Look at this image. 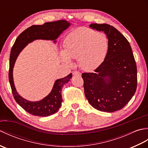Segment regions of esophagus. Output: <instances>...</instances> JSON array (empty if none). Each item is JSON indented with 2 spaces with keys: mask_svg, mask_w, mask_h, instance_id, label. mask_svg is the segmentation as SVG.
I'll use <instances>...</instances> for the list:
<instances>
[{
  "mask_svg": "<svg viewBox=\"0 0 148 148\" xmlns=\"http://www.w3.org/2000/svg\"><path fill=\"white\" fill-rule=\"evenodd\" d=\"M72 74H73L74 76H76V75H78V76H81V74L80 73V72L79 71H77L72 72Z\"/></svg>",
  "mask_w": 148,
  "mask_h": 148,
  "instance_id": "34e87169",
  "label": "esophagus"
}]
</instances>
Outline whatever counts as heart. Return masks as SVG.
Here are the masks:
<instances>
[{"mask_svg": "<svg viewBox=\"0 0 148 148\" xmlns=\"http://www.w3.org/2000/svg\"><path fill=\"white\" fill-rule=\"evenodd\" d=\"M108 39L104 34L88 28H79L69 34L64 42V51L60 53L62 60L69 65L70 59H77L85 71L96 69L106 58Z\"/></svg>", "mask_w": 148, "mask_h": 148, "instance_id": "heart-1", "label": "heart"}]
</instances>
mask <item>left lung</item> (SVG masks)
<instances>
[{
  "label": "left lung",
  "instance_id": "8db88e82",
  "mask_svg": "<svg viewBox=\"0 0 148 148\" xmlns=\"http://www.w3.org/2000/svg\"><path fill=\"white\" fill-rule=\"evenodd\" d=\"M90 27L106 34L109 48L95 72L83 73L84 94L95 109L115 112L127 104L137 89V66L132 50L127 39L114 27L92 23Z\"/></svg>",
  "mask_w": 148,
  "mask_h": 148
}]
</instances>
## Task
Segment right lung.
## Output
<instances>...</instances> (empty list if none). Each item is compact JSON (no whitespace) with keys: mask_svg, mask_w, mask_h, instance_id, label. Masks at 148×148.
<instances>
[{"mask_svg":"<svg viewBox=\"0 0 148 148\" xmlns=\"http://www.w3.org/2000/svg\"><path fill=\"white\" fill-rule=\"evenodd\" d=\"M71 23L66 20L47 22L42 25H32L28 28L18 36L12 46L9 58V80L12 95L19 105L30 114L45 117L58 111L62 102V90L65 84L72 78V74L61 79H56L53 88L48 95L39 101L32 102L25 99L18 93L13 80V68L19 54L29 43L37 39L52 40L56 43V39L64 30L71 26Z\"/></svg>","mask_w":148,"mask_h":148,"instance_id":"right-lung-1","label":"right lung"}]
</instances>
